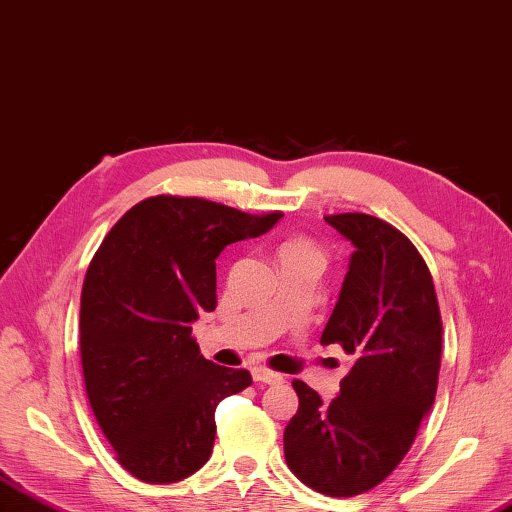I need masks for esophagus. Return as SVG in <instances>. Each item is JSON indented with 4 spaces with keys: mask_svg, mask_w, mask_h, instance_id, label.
<instances>
[{
    "mask_svg": "<svg viewBox=\"0 0 512 512\" xmlns=\"http://www.w3.org/2000/svg\"><path fill=\"white\" fill-rule=\"evenodd\" d=\"M252 375L256 382H263V384H280L283 382V375L276 373V371H269L265 367H254Z\"/></svg>",
    "mask_w": 512,
    "mask_h": 512,
    "instance_id": "34e87169",
    "label": "esophagus"
}]
</instances>
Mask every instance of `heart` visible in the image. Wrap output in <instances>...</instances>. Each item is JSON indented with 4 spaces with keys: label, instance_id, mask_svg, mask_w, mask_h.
Instances as JSON below:
<instances>
[{
    "label": "heart",
    "instance_id": "obj_1",
    "mask_svg": "<svg viewBox=\"0 0 512 512\" xmlns=\"http://www.w3.org/2000/svg\"><path fill=\"white\" fill-rule=\"evenodd\" d=\"M305 247H309L305 241H289L280 247V252H287V249H305Z\"/></svg>",
    "mask_w": 512,
    "mask_h": 512
}]
</instances>
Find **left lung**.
I'll return each mask as SVG.
<instances>
[{"mask_svg":"<svg viewBox=\"0 0 512 512\" xmlns=\"http://www.w3.org/2000/svg\"><path fill=\"white\" fill-rule=\"evenodd\" d=\"M325 221L353 254L320 342L340 344L353 364L331 402L294 380L285 460L318 493L353 497L393 473L431 411L442 318L431 271L402 232L369 214Z\"/></svg>","mask_w":512,"mask_h":512,"instance_id":"8db88e82","label":"left lung"}]
</instances>
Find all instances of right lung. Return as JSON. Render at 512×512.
Returning <instances> with one entry per match:
<instances>
[{
    "mask_svg": "<svg viewBox=\"0 0 512 512\" xmlns=\"http://www.w3.org/2000/svg\"><path fill=\"white\" fill-rule=\"evenodd\" d=\"M280 218L152 196L119 218L92 258L81 289L83 380L117 460L141 482L196 473L212 455L218 402L252 384L249 371L201 356L192 322L216 309L218 254Z\"/></svg>",
    "mask_w": 512,
    "mask_h": 512,
    "instance_id": "add662e5",
    "label": "right lung"
}]
</instances>
